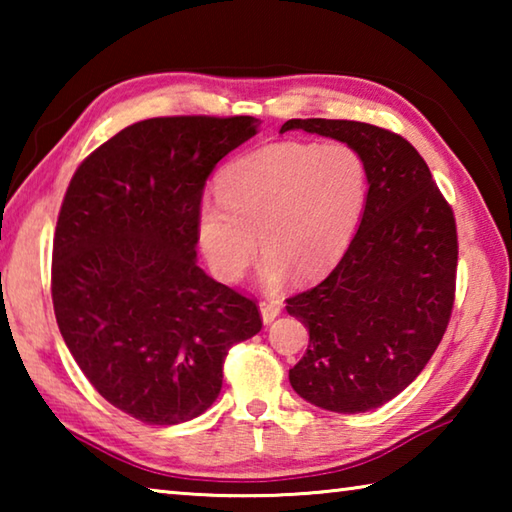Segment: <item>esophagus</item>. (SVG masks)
<instances>
[{
    "label": "esophagus",
    "instance_id": "1",
    "mask_svg": "<svg viewBox=\"0 0 512 512\" xmlns=\"http://www.w3.org/2000/svg\"><path fill=\"white\" fill-rule=\"evenodd\" d=\"M259 311H262V320L266 325L273 323V320L280 316V311H282V300L280 298H266V300L259 302Z\"/></svg>",
    "mask_w": 512,
    "mask_h": 512
}]
</instances>
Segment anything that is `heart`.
Here are the masks:
<instances>
[{
  "mask_svg": "<svg viewBox=\"0 0 512 512\" xmlns=\"http://www.w3.org/2000/svg\"><path fill=\"white\" fill-rule=\"evenodd\" d=\"M368 196V169L343 142H277L232 160L216 198L198 207V244L212 273L237 282L257 253L259 275L277 287L291 271L327 273L348 250Z\"/></svg>",
  "mask_w": 512,
  "mask_h": 512,
  "instance_id": "b5f03b06",
  "label": "heart"
}]
</instances>
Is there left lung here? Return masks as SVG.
Instances as JSON below:
<instances>
[{"label": "left lung", "mask_w": 512, "mask_h": 512, "mask_svg": "<svg viewBox=\"0 0 512 512\" xmlns=\"http://www.w3.org/2000/svg\"><path fill=\"white\" fill-rule=\"evenodd\" d=\"M345 142L368 169L357 235L323 282L287 300L309 329L289 381L307 402L366 413L400 395L427 366L452 316L454 212L422 155L402 135L348 119H289L280 128Z\"/></svg>", "instance_id": "1"}]
</instances>
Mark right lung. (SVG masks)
<instances>
[{"instance_id":"right-lung-1","label":"right lung","mask_w":512,"mask_h":512,"mask_svg":"<svg viewBox=\"0 0 512 512\" xmlns=\"http://www.w3.org/2000/svg\"><path fill=\"white\" fill-rule=\"evenodd\" d=\"M257 126L137 121L69 180L51 259L56 323L90 384L135 420L198 418L221 393L228 350L262 329L255 300L196 264L205 180Z\"/></svg>"}]
</instances>
